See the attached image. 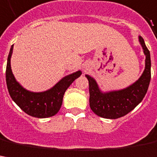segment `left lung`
Listing matches in <instances>:
<instances>
[{"label":"left lung","mask_w":157,"mask_h":157,"mask_svg":"<svg viewBox=\"0 0 157 157\" xmlns=\"http://www.w3.org/2000/svg\"><path fill=\"white\" fill-rule=\"evenodd\" d=\"M139 42L146 56L145 69L139 79L133 85L120 91L103 93L95 79L89 75H86L89 81L90 107L96 115L104 118L116 119L128 114L144 99L151 78V62L150 51L141 36H139Z\"/></svg>","instance_id":"left-lung-1"}]
</instances>
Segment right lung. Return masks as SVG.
Wrapping results in <instances>:
<instances>
[{
  "label": "right lung",
  "instance_id": "right-lung-1",
  "mask_svg": "<svg viewBox=\"0 0 157 157\" xmlns=\"http://www.w3.org/2000/svg\"><path fill=\"white\" fill-rule=\"evenodd\" d=\"M13 45L7 57L6 69V82L9 95L12 99L23 111L28 115L46 118L50 117L58 113L63 102V97L67 88L71 84L81 75L80 71L63 78L59 82L50 90L43 92H32L24 89L15 80L10 65V59L13 53Z\"/></svg>",
  "mask_w": 157,
  "mask_h": 157
}]
</instances>
